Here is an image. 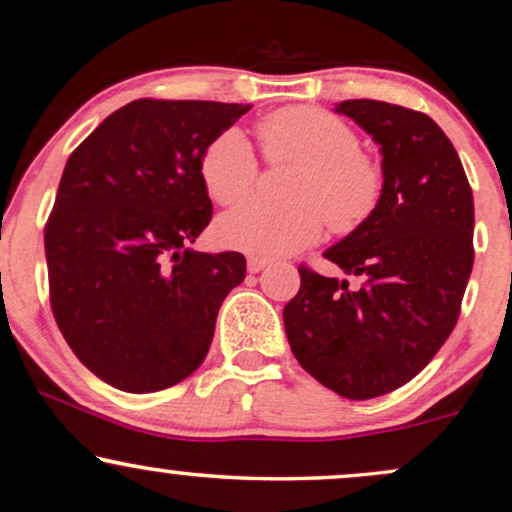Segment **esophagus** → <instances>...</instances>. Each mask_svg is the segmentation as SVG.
<instances>
[{"label":"esophagus","mask_w":512,"mask_h":512,"mask_svg":"<svg viewBox=\"0 0 512 512\" xmlns=\"http://www.w3.org/2000/svg\"><path fill=\"white\" fill-rule=\"evenodd\" d=\"M269 266V259H259V257H248V271L250 273H259Z\"/></svg>","instance_id":"obj_1"}]
</instances>
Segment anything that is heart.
<instances>
[{
    "label": "heart",
    "mask_w": 512,
    "mask_h": 512,
    "mask_svg": "<svg viewBox=\"0 0 512 512\" xmlns=\"http://www.w3.org/2000/svg\"><path fill=\"white\" fill-rule=\"evenodd\" d=\"M269 164H297L285 199L290 204H250L222 215L215 239L222 248L259 259L299 253L322 236L352 234L378 213L385 171L362 153L359 134L348 122L318 106H285L257 122ZM259 162L246 134L222 129L199 157V178L215 204L232 206L253 194Z\"/></svg>",
    "instance_id": "b5f03b06"
}]
</instances>
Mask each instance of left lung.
<instances>
[{
  "label": "left lung",
  "instance_id": "1",
  "mask_svg": "<svg viewBox=\"0 0 512 512\" xmlns=\"http://www.w3.org/2000/svg\"><path fill=\"white\" fill-rule=\"evenodd\" d=\"M336 111L380 143L383 204L325 253L362 285L299 264L283 320L297 362L331 392L364 401L413 380L455 329L473 269V192L427 113L376 99Z\"/></svg>",
  "mask_w": 512,
  "mask_h": 512
}]
</instances>
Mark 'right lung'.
I'll list each match as a JSON object with an SVG mask.
<instances>
[{"mask_svg":"<svg viewBox=\"0 0 512 512\" xmlns=\"http://www.w3.org/2000/svg\"><path fill=\"white\" fill-rule=\"evenodd\" d=\"M250 109L136 99L69 155L43 229L50 308L74 355L122 392L197 371L222 301L246 278L241 253L187 246L213 218L199 157Z\"/></svg>","mask_w":512,"mask_h":512,"instance_id":"right-lung-1","label":"right lung"}]
</instances>
